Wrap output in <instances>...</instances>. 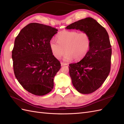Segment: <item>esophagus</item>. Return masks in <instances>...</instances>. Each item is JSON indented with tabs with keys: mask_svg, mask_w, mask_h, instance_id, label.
Listing matches in <instances>:
<instances>
[{
	"mask_svg": "<svg viewBox=\"0 0 124 124\" xmlns=\"http://www.w3.org/2000/svg\"><path fill=\"white\" fill-rule=\"evenodd\" d=\"M68 64V63H64V62L61 63V66H63V65H67Z\"/></svg>",
	"mask_w": 124,
	"mask_h": 124,
	"instance_id": "esophagus-1",
	"label": "esophagus"
}]
</instances>
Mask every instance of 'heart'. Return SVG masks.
Instances as JSON below:
<instances>
[{
  "label": "heart",
  "instance_id": "b5f03b06",
  "mask_svg": "<svg viewBox=\"0 0 124 124\" xmlns=\"http://www.w3.org/2000/svg\"><path fill=\"white\" fill-rule=\"evenodd\" d=\"M57 41L52 39L49 45L53 56L60 59L65 53L63 60L69 62L74 59L79 61L88 54L91 48L92 40L90 35L85 32L63 30L56 36Z\"/></svg>",
  "mask_w": 124,
  "mask_h": 124
}]
</instances>
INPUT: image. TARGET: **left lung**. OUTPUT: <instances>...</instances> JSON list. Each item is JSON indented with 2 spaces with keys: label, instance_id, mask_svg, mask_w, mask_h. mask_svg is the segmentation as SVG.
<instances>
[{
  "label": "left lung",
  "instance_id": "left-lung-1",
  "mask_svg": "<svg viewBox=\"0 0 124 124\" xmlns=\"http://www.w3.org/2000/svg\"><path fill=\"white\" fill-rule=\"evenodd\" d=\"M67 29L88 33L92 40L88 54L79 62L69 64V74L78 92L90 94L101 86L111 68L112 49L107 30L95 20L86 17L72 23Z\"/></svg>",
  "mask_w": 124,
  "mask_h": 124
}]
</instances>
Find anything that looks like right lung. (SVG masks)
I'll return each mask as SVG.
<instances>
[{
  "label": "right lung",
  "instance_id": "right-lung-1",
  "mask_svg": "<svg viewBox=\"0 0 124 124\" xmlns=\"http://www.w3.org/2000/svg\"><path fill=\"white\" fill-rule=\"evenodd\" d=\"M57 32L51 26L31 23L15 38L12 54L15 77L26 91L35 95L43 96L52 90L54 77L61 68L49 45Z\"/></svg>",
  "mask_w": 124,
  "mask_h": 124
}]
</instances>
